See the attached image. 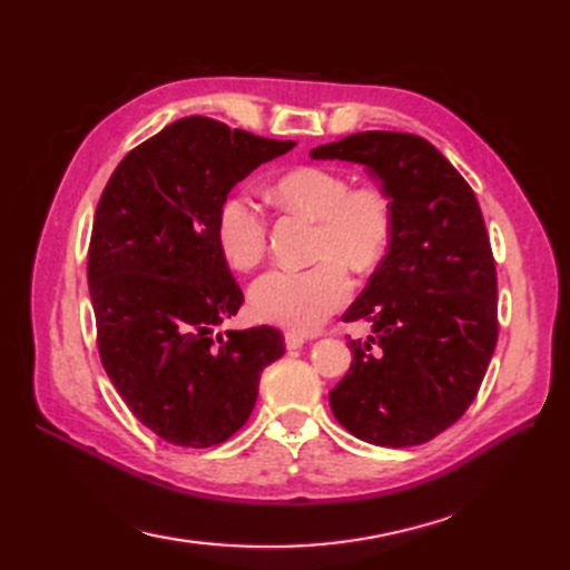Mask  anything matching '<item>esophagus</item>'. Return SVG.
Instances as JSON below:
<instances>
[{
	"mask_svg": "<svg viewBox=\"0 0 570 570\" xmlns=\"http://www.w3.org/2000/svg\"><path fill=\"white\" fill-rule=\"evenodd\" d=\"M304 343H307V336H302V333H297V331H287L285 333L287 351H297V348H302Z\"/></svg>",
	"mask_w": 570,
	"mask_h": 570,
	"instance_id": "1",
	"label": "esophagus"
}]
</instances>
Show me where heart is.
<instances>
[{
  "label": "heart",
  "instance_id": "b5f03b06",
  "mask_svg": "<svg viewBox=\"0 0 570 570\" xmlns=\"http://www.w3.org/2000/svg\"><path fill=\"white\" fill-rule=\"evenodd\" d=\"M287 213L316 222L314 261L307 271H268L248 289L256 318L293 331H314L351 299L348 268L363 273L380 263L392 239V200L377 186H355L326 166H302L273 186ZM217 248L234 271H252L266 256L268 229L258 205L232 193L215 225Z\"/></svg>",
  "mask_w": 570,
  "mask_h": 570
}]
</instances>
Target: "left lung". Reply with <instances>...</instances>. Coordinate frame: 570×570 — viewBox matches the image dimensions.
I'll return each instance as SVG.
<instances>
[{"label":"left lung","instance_id":"left-lung-1","mask_svg":"<svg viewBox=\"0 0 570 570\" xmlns=\"http://www.w3.org/2000/svg\"><path fill=\"white\" fill-rule=\"evenodd\" d=\"M363 164L394 210L392 239L343 322L353 363L328 394L336 421L380 448H411L474 401L498 338V285L481 207L462 174L419 135L367 130L309 151Z\"/></svg>","mask_w":570,"mask_h":570}]
</instances>
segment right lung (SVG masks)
Masks as SVG:
<instances>
[{
  "instance_id": "obj_1",
  "label": "right lung",
  "mask_w": 570,
  "mask_h": 570,
  "mask_svg": "<svg viewBox=\"0 0 570 570\" xmlns=\"http://www.w3.org/2000/svg\"><path fill=\"white\" fill-rule=\"evenodd\" d=\"M295 142L225 122L180 118L135 147L96 207L89 295L101 363L151 433L178 448H213L248 421L281 331L215 328L244 295L215 237L229 190Z\"/></svg>"
}]
</instances>
